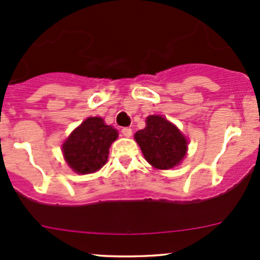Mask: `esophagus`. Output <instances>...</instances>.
Segmentation results:
<instances>
[{
    "label": "esophagus",
    "mask_w": 260,
    "mask_h": 260,
    "mask_svg": "<svg viewBox=\"0 0 260 260\" xmlns=\"http://www.w3.org/2000/svg\"><path fill=\"white\" fill-rule=\"evenodd\" d=\"M122 135H123L125 138H129V137L132 136V128H129V127L122 128Z\"/></svg>",
    "instance_id": "esophagus-1"
}]
</instances>
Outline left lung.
I'll return each mask as SVG.
<instances>
[{
    "label": "left lung",
    "instance_id": "obj_1",
    "mask_svg": "<svg viewBox=\"0 0 260 260\" xmlns=\"http://www.w3.org/2000/svg\"><path fill=\"white\" fill-rule=\"evenodd\" d=\"M144 129L135 135L145 160L160 170L172 169L186 155L187 139L172 122L161 116H148Z\"/></svg>",
    "mask_w": 260,
    "mask_h": 260
}]
</instances>
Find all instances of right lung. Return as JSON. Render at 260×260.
Segmentation results:
<instances>
[{
	"label": "right lung",
	"mask_w": 260,
	"mask_h": 260,
	"mask_svg": "<svg viewBox=\"0 0 260 260\" xmlns=\"http://www.w3.org/2000/svg\"><path fill=\"white\" fill-rule=\"evenodd\" d=\"M118 132L101 117H88L71 132L62 144L68 165L78 174H91L106 164L110 147Z\"/></svg>",
	"instance_id": "1"
}]
</instances>
